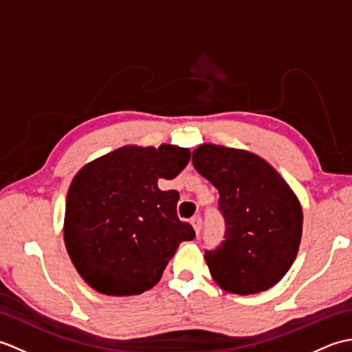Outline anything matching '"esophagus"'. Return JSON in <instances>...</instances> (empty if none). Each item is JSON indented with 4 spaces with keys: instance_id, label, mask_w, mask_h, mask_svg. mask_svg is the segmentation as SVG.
Wrapping results in <instances>:
<instances>
[{
    "instance_id": "1",
    "label": "esophagus",
    "mask_w": 352,
    "mask_h": 352,
    "mask_svg": "<svg viewBox=\"0 0 352 352\" xmlns=\"http://www.w3.org/2000/svg\"><path fill=\"white\" fill-rule=\"evenodd\" d=\"M201 222H203V219H201V216L199 214H195L193 216V218L190 219V223H192V227L195 228V231H197V234L199 233V230H201Z\"/></svg>"
}]
</instances>
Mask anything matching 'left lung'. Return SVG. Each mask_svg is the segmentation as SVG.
Instances as JSON below:
<instances>
[{"instance_id":"1","label":"left lung","mask_w":352,"mask_h":352,"mask_svg":"<svg viewBox=\"0 0 352 352\" xmlns=\"http://www.w3.org/2000/svg\"><path fill=\"white\" fill-rule=\"evenodd\" d=\"M192 163L219 192L223 241L206 251L213 280L237 295L267 290L290 269L300 248L302 210L278 172L242 149L201 145Z\"/></svg>"}]
</instances>
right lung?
Returning <instances> with one entry per match:
<instances>
[{"mask_svg": "<svg viewBox=\"0 0 352 352\" xmlns=\"http://www.w3.org/2000/svg\"><path fill=\"white\" fill-rule=\"evenodd\" d=\"M190 160L188 148L124 146L86 164L66 198L65 243L100 294L139 295L160 281L178 245L195 231L180 221L177 190H160Z\"/></svg>", "mask_w": 352, "mask_h": 352, "instance_id": "add662e5", "label": "right lung"}]
</instances>
